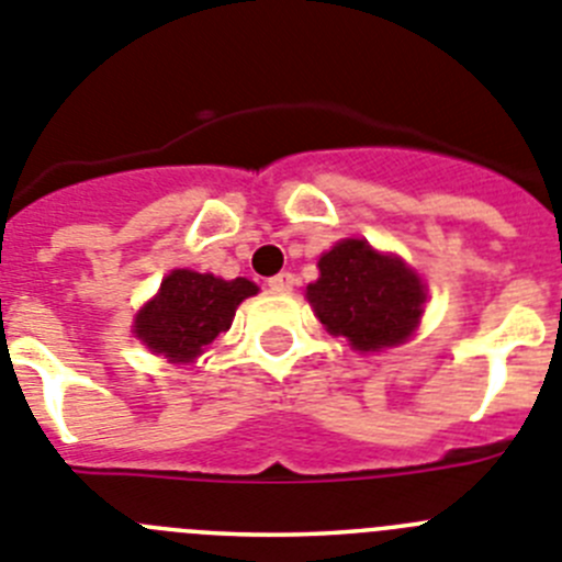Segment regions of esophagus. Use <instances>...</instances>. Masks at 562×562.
Wrapping results in <instances>:
<instances>
[{"mask_svg":"<svg viewBox=\"0 0 562 562\" xmlns=\"http://www.w3.org/2000/svg\"><path fill=\"white\" fill-rule=\"evenodd\" d=\"M268 285H271V291H291L296 285V280L291 271H280V274L268 280Z\"/></svg>","mask_w":562,"mask_h":562,"instance_id":"obj_1","label":"esophagus"}]
</instances>
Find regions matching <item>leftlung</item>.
Wrapping results in <instances>:
<instances>
[{"label":"left lung","mask_w":562,"mask_h":562,"mask_svg":"<svg viewBox=\"0 0 562 562\" xmlns=\"http://www.w3.org/2000/svg\"><path fill=\"white\" fill-rule=\"evenodd\" d=\"M308 302L334 336L356 350H379L407 339L424 311V285L402 260L364 240H341L319 257V280Z\"/></svg>","instance_id":"obj_1"}]
</instances>
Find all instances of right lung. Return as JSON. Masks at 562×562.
Segmentation results:
<instances>
[{
  "instance_id": "obj_1",
  "label": "right lung",
  "mask_w": 562,
  "mask_h": 562,
  "mask_svg": "<svg viewBox=\"0 0 562 562\" xmlns=\"http://www.w3.org/2000/svg\"><path fill=\"white\" fill-rule=\"evenodd\" d=\"M254 294L257 285L246 277L221 280L178 268L160 282L158 296L135 316V336L169 362H192L228 330L237 305Z\"/></svg>"
}]
</instances>
